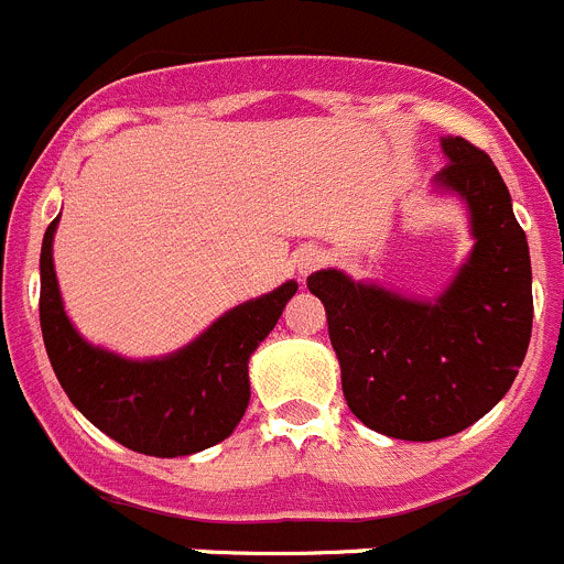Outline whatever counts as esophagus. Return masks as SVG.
I'll return each instance as SVG.
<instances>
[{"label":"esophagus","mask_w":564,"mask_h":564,"mask_svg":"<svg viewBox=\"0 0 564 564\" xmlns=\"http://www.w3.org/2000/svg\"><path fill=\"white\" fill-rule=\"evenodd\" d=\"M326 263V250H319V247L308 245V247H301L297 250V256H294V267H297V272L301 275H312L317 267H323Z\"/></svg>","instance_id":"esophagus-1"}]
</instances>
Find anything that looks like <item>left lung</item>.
I'll list each match as a JSON object with an SVG mask.
<instances>
[{
  "label": "left lung",
  "instance_id": "8db88e82",
  "mask_svg": "<svg viewBox=\"0 0 564 564\" xmlns=\"http://www.w3.org/2000/svg\"><path fill=\"white\" fill-rule=\"evenodd\" d=\"M438 187L469 205L475 250L435 303L408 301L337 270L308 275L326 306L343 393L362 424L402 441H435L484 419L525 359L534 319L531 258L503 176L464 137Z\"/></svg>",
  "mask_w": 564,
  "mask_h": 564
}]
</instances>
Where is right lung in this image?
Listing matches in <instances>:
<instances>
[{
  "mask_svg": "<svg viewBox=\"0 0 564 564\" xmlns=\"http://www.w3.org/2000/svg\"><path fill=\"white\" fill-rule=\"evenodd\" d=\"M55 225L58 219L42 245L39 317L50 365L69 402L100 433L154 458L194 455L225 441L250 404V354L275 328L297 283L241 303L171 357L134 362L86 343L64 314L53 270Z\"/></svg>",
  "mask_w": 564,
  "mask_h": 564,
  "instance_id": "add662e5",
  "label": "right lung"
}]
</instances>
